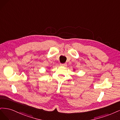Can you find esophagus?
Segmentation results:
<instances>
[{
    "label": "esophagus",
    "instance_id": "esophagus-1",
    "mask_svg": "<svg viewBox=\"0 0 120 120\" xmlns=\"http://www.w3.org/2000/svg\"><path fill=\"white\" fill-rule=\"evenodd\" d=\"M60 65L61 66L65 67V66H67V64H66V63H63V64H60Z\"/></svg>",
    "mask_w": 120,
    "mask_h": 120
}]
</instances>
